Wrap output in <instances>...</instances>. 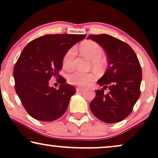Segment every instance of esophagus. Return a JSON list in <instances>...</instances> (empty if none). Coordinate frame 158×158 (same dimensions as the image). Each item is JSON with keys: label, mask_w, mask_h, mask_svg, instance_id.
I'll return each mask as SVG.
<instances>
[{"label": "esophagus", "mask_w": 158, "mask_h": 158, "mask_svg": "<svg viewBox=\"0 0 158 158\" xmlns=\"http://www.w3.org/2000/svg\"><path fill=\"white\" fill-rule=\"evenodd\" d=\"M76 90L77 92H83V91H85V89L83 88H76Z\"/></svg>", "instance_id": "esophagus-1"}]
</instances>
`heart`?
I'll return each instance as SVG.
<instances>
[{
    "instance_id": "b5f03b06",
    "label": "heart",
    "mask_w": 158,
    "mask_h": 158,
    "mask_svg": "<svg viewBox=\"0 0 158 158\" xmlns=\"http://www.w3.org/2000/svg\"><path fill=\"white\" fill-rule=\"evenodd\" d=\"M83 55L92 60L94 68H98L103 64V49L98 44L93 41L85 42L81 47ZM75 55V48L73 47L64 54L62 59V65L66 70H70L73 67V60ZM96 77L94 73H85L80 71H75L68 75V82L72 85H87L91 83Z\"/></svg>"
}]
</instances>
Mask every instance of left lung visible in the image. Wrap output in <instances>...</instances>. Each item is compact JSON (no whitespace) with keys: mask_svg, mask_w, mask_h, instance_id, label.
<instances>
[{"mask_svg":"<svg viewBox=\"0 0 158 158\" xmlns=\"http://www.w3.org/2000/svg\"><path fill=\"white\" fill-rule=\"evenodd\" d=\"M102 47L107 56L108 69L97 81L101 90L90 103L93 114L108 124L119 122L132 111L140 96L142 73L135 51L128 44L108 34L88 36ZM108 87L107 94L104 90Z\"/></svg>","mask_w":158,"mask_h":158,"instance_id":"obj_1","label":"left lung"}]
</instances>
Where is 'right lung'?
Here are the masks:
<instances>
[{
	"label": "right lung",
	"mask_w": 158,
	"mask_h": 158,
	"mask_svg": "<svg viewBox=\"0 0 158 158\" xmlns=\"http://www.w3.org/2000/svg\"><path fill=\"white\" fill-rule=\"evenodd\" d=\"M85 34H46L30 42L21 52L14 69L15 90L31 117L52 122L68 109L75 88L60 75L68 50ZM52 77H59L56 89L48 85Z\"/></svg>",
	"instance_id": "obj_1"
}]
</instances>
